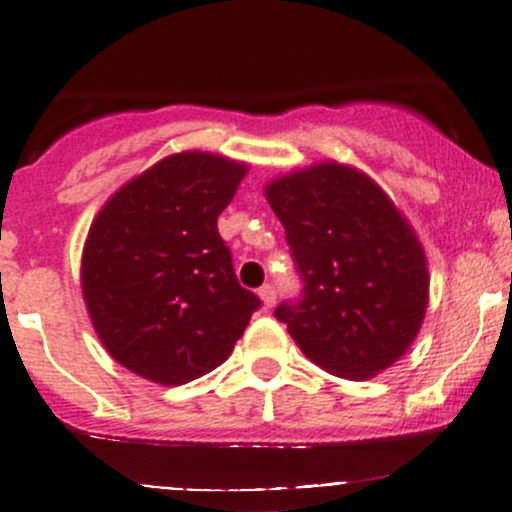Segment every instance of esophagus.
Returning a JSON list of instances; mask_svg holds the SVG:
<instances>
[{"label":"esophagus","mask_w":512,"mask_h":512,"mask_svg":"<svg viewBox=\"0 0 512 512\" xmlns=\"http://www.w3.org/2000/svg\"><path fill=\"white\" fill-rule=\"evenodd\" d=\"M258 298H261L263 307L276 305V290H273V285H263V288L258 290Z\"/></svg>","instance_id":"34e87169"}]
</instances>
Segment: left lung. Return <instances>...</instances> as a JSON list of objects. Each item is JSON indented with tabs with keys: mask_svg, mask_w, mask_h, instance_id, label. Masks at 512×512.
<instances>
[{
	"mask_svg": "<svg viewBox=\"0 0 512 512\" xmlns=\"http://www.w3.org/2000/svg\"><path fill=\"white\" fill-rule=\"evenodd\" d=\"M305 283L278 305L302 354L327 373L366 381L415 342L430 300L427 256L415 229L376 180L337 161L266 185Z\"/></svg>",
	"mask_w": 512,
	"mask_h": 512,
	"instance_id": "1",
	"label": "left lung"
}]
</instances>
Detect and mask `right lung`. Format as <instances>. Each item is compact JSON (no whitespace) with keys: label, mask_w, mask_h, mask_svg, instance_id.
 Instances as JSON below:
<instances>
[{"label":"right lung","mask_w":512,"mask_h":512,"mask_svg":"<svg viewBox=\"0 0 512 512\" xmlns=\"http://www.w3.org/2000/svg\"><path fill=\"white\" fill-rule=\"evenodd\" d=\"M246 170L219 153H173L92 219L82 298L104 349L136 376L183 386L214 371L261 305L217 232Z\"/></svg>","instance_id":"add662e5"}]
</instances>
